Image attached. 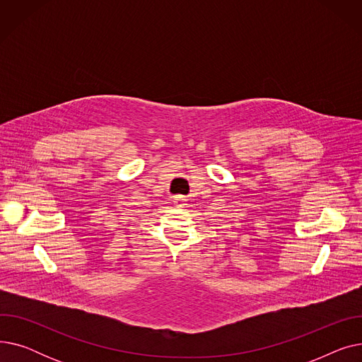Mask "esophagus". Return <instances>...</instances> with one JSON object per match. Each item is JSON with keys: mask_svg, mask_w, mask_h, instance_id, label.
Returning a JSON list of instances; mask_svg holds the SVG:
<instances>
[{"mask_svg": "<svg viewBox=\"0 0 362 362\" xmlns=\"http://www.w3.org/2000/svg\"><path fill=\"white\" fill-rule=\"evenodd\" d=\"M185 197H180V195H177V197H175V199H173V202H175V205L176 206H183L185 205Z\"/></svg>", "mask_w": 362, "mask_h": 362, "instance_id": "34e87169", "label": "esophagus"}]
</instances>
